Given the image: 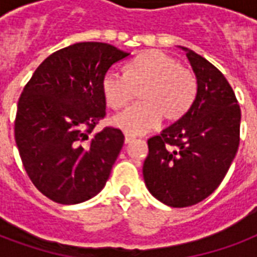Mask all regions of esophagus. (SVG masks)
<instances>
[{
  "instance_id": "obj_1",
  "label": "esophagus",
  "mask_w": 257,
  "mask_h": 257,
  "mask_svg": "<svg viewBox=\"0 0 257 257\" xmlns=\"http://www.w3.org/2000/svg\"><path fill=\"white\" fill-rule=\"evenodd\" d=\"M133 140H135V136H132V135H129V133H125V143H126V144H129V143H132Z\"/></svg>"
}]
</instances>
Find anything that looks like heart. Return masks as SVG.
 Instances as JSON below:
<instances>
[{"label":"heart","mask_w":257,"mask_h":257,"mask_svg":"<svg viewBox=\"0 0 257 257\" xmlns=\"http://www.w3.org/2000/svg\"><path fill=\"white\" fill-rule=\"evenodd\" d=\"M102 94L109 108L120 110L140 89L141 102L113 117V125L129 135H143L161 124L183 118L197 94V78L177 58L161 50H147L133 58L126 73L109 70L102 78Z\"/></svg>","instance_id":"1"}]
</instances>
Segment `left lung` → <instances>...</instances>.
I'll use <instances>...</instances> for the list:
<instances>
[{
    "label": "left lung",
    "instance_id": "left-lung-1",
    "mask_svg": "<svg viewBox=\"0 0 257 257\" xmlns=\"http://www.w3.org/2000/svg\"><path fill=\"white\" fill-rule=\"evenodd\" d=\"M180 49L197 78L195 102L183 118L149 139L143 167L148 191L175 208L195 205L219 187L239 148L241 120L223 73L193 50Z\"/></svg>",
    "mask_w": 257,
    "mask_h": 257
}]
</instances>
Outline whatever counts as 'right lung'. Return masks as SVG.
<instances>
[{
	"label": "right lung",
	"mask_w": 257,
	"mask_h": 257,
	"mask_svg": "<svg viewBox=\"0 0 257 257\" xmlns=\"http://www.w3.org/2000/svg\"><path fill=\"white\" fill-rule=\"evenodd\" d=\"M128 56L104 42H78L50 54L24 88L16 144L32 183L56 203H84L109 179L124 135L109 126L90 133L105 117L102 78Z\"/></svg>",
	"instance_id": "obj_1"
}]
</instances>
